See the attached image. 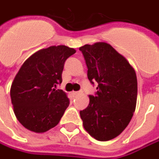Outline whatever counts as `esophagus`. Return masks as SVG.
Returning a JSON list of instances; mask_svg holds the SVG:
<instances>
[{"mask_svg": "<svg viewBox=\"0 0 159 159\" xmlns=\"http://www.w3.org/2000/svg\"><path fill=\"white\" fill-rule=\"evenodd\" d=\"M79 93V91H72V92H71V94H72V96L73 97H75L76 95H78Z\"/></svg>", "mask_w": 159, "mask_h": 159, "instance_id": "esophagus-1", "label": "esophagus"}]
</instances>
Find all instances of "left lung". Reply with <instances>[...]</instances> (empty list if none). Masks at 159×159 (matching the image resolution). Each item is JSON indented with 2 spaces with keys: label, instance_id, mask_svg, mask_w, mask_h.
Segmentation results:
<instances>
[{
  "label": "left lung",
  "instance_id": "8db88e82",
  "mask_svg": "<svg viewBox=\"0 0 159 159\" xmlns=\"http://www.w3.org/2000/svg\"><path fill=\"white\" fill-rule=\"evenodd\" d=\"M90 83L97 82L95 96L80 111L84 129L96 140L109 141L122 133L133 117L137 99V78L128 60L106 42L79 48Z\"/></svg>",
  "mask_w": 159,
  "mask_h": 159
}]
</instances>
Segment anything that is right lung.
Wrapping results in <instances>:
<instances>
[{"label":"right lung","instance_id":"obj_1","mask_svg":"<svg viewBox=\"0 0 159 159\" xmlns=\"http://www.w3.org/2000/svg\"><path fill=\"white\" fill-rule=\"evenodd\" d=\"M76 52L66 46H52L34 52L21 66L10 88L15 115L25 129L44 133L54 128L69 107L61 84L65 61Z\"/></svg>","mask_w":159,"mask_h":159}]
</instances>
